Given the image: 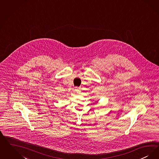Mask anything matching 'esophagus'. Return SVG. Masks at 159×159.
Wrapping results in <instances>:
<instances>
[{"label":"esophagus","instance_id":"1","mask_svg":"<svg viewBox=\"0 0 159 159\" xmlns=\"http://www.w3.org/2000/svg\"><path fill=\"white\" fill-rule=\"evenodd\" d=\"M75 90V91L77 93H79V92H80V90H81V89H80V88H79L76 87Z\"/></svg>","mask_w":159,"mask_h":159}]
</instances>
